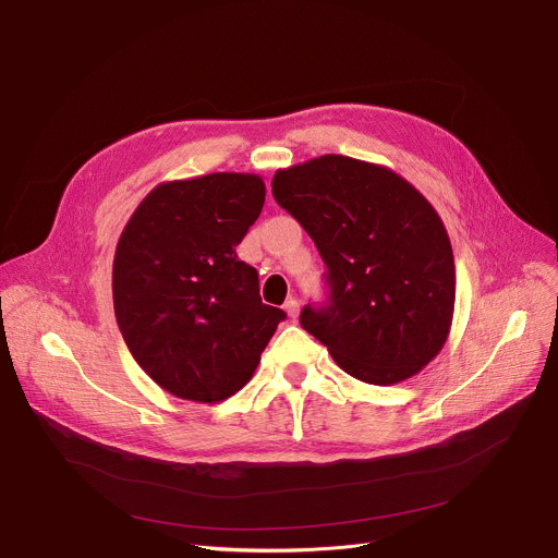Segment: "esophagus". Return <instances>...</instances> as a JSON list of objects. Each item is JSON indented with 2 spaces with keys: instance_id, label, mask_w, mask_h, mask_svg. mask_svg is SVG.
Segmentation results:
<instances>
[{
  "instance_id": "obj_1",
  "label": "esophagus",
  "mask_w": 558,
  "mask_h": 558,
  "mask_svg": "<svg viewBox=\"0 0 558 558\" xmlns=\"http://www.w3.org/2000/svg\"><path fill=\"white\" fill-rule=\"evenodd\" d=\"M284 312H287V316L289 318H299V314H301V303L299 301H295V299H289L287 303H284Z\"/></svg>"
}]
</instances>
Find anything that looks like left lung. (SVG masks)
I'll list each match as a JSON object with an SVG mask.
<instances>
[{
    "mask_svg": "<svg viewBox=\"0 0 558 558\" xmlns=\"http://www.w3.org/2000/svg\"><path fill=\"white\" fill-rule=\"evenodd\" d=\"M271 191L327 267V301L303 307V329L359 381L417 375L447 343L456 305L451 240L428 199L343 155L278 170Z\"/></svg>",
    "mask_w": 558,
    "mask_h": 558,
    "instance_id": "obj_1",
    "label": "left lung"
}]
</instances>
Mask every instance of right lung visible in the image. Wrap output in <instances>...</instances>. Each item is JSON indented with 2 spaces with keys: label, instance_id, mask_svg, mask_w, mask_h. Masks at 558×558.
Instances as JSON below:
<instances>
[{
  "label": "right lung",
  "instance_id": "1",
  "mask_svg": "<svg viewBox=\"0 0 558 558\" xmlns=\"http://www.w3.org/2000/svg\"><path fill=\"white\" fill-rule=\"evenodd\" d=\"M265 181L213 172L168 181L125 225L111 271L134 361L163 390L217 403L248 384L287 314L259 299L235 246L265 206Z\"/></svg>",
  "mask_w": 558,
  "mask_h": 558
}]
</instances>
